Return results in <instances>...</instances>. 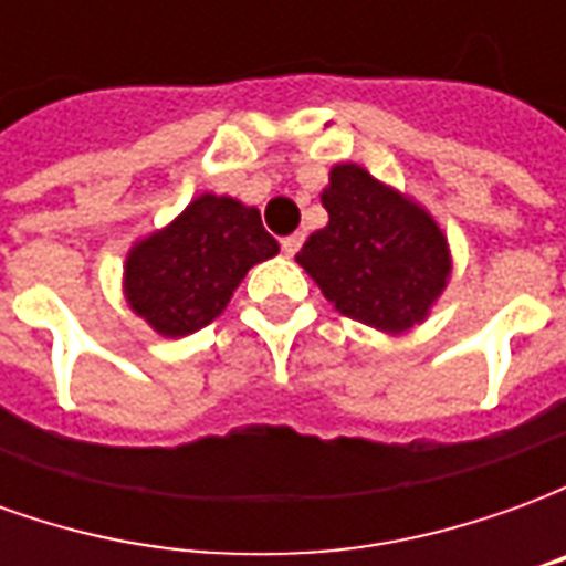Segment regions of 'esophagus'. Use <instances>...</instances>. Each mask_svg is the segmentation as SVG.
I'll list each match as a JSON object with an SVG mask.
<instances>
[{"label": "esophagus", "mask_w": 566, "mask_h": 566, "mask_svg": "<svg viewBox=\"0 0 566 566\" xmlns=\"http://www.w3.org/2000/svg\"><path fill=\"white\" fill-rule=\"evenodd\" d=\"M300 248H303V235H300V233L284 235V239H282V251L287 254V258H294Z\"/></svg>", "instance_id": "34e87169"}]
</instances>
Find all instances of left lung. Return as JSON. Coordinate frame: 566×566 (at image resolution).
I'll use <instances>...</instances> for the list:
<instances>
[{
    "mask_svg": "<svg viewBox=\"0 0 566 566\" xmlns=\"http://www.w3.org/2000/svg\"><path fill=\"white\" fill-rule=\"evenodd\" d=\"M321 202L331 221L296 254L321 294L381 333L421 324L451 275L439 223L357 163L333 166Z\"/></svg>",
    "mask_w": 566,
    "mask_h": 566,
    "instance_id": "1",
    "label": "left lung"
}]
</instances>
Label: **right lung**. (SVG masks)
<instances>
[{
	"mask_svg": "<svg viewBox=\"0 0 566 566\" xmlns=\"http://www.w3.org/2000/svg\"><path fill=\"white\" fill-rule=\"evenodd\" d=\"M279 254L260 211L202 193L169 227L133 245L124 266L129 308L169 339L221 315L245 272Z\"/></svg>",
	"mask_w": 566,
	"mask_h": 566,
	"instance_id": "obj_1",
	"label": "right lung"
}]
</instances>
